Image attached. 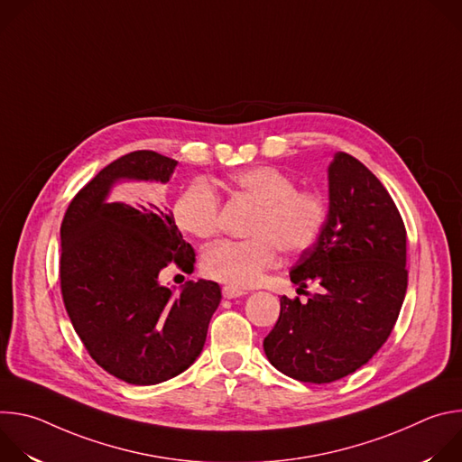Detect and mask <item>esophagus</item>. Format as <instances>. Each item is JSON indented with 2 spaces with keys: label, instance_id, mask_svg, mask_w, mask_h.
Listing matches in <instances>:
<instances>
[{
  "label": "esophagus",
  "instance_id": "obj_1",
  "mask_svg": "<svg viewBox=\"0 0 462 462\" xmlns=\"http://www.w3.org/2000/svg\"><path fill=\"white\" fill-rule=\"evenodd\" d=\"M245 294H246V292L241 291V289H236V287H223V296H225L226 300L241 298V296H245Z\"/></svg>",
  "mask_w": 462,
  "mask_h": 462
}]
</instances>
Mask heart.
Here are the masks:
<instances>
[{"label":"heart","mask_w":462,"mask_h":462,"mask_svg":"<svg viewBox=\"0 0 462 462\" xmlns=\"http://www.w3.org/2000/svg\"><path fill=\"white\" fill-rule=\"evenodd\" d=\"M228 186L257 205L248 241H219L203 254V273L232 287H254L287 254L309 250L319 237L328 207L316 189H296L291 175L274 166H248L232 171ZM177 226L199 239L219 228V197L205 179L191 180L173 207Z\"/></svg>","instance_id":"b5f03b06"}]
</instances>
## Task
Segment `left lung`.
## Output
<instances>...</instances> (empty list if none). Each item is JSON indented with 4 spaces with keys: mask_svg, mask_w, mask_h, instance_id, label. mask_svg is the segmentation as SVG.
Returning a JSON list of instances; mask_svg holds the SVG:
<instances>
[{
    "mask_svg": "<svg viewBox=\"0 0 462 462\" xmlns=\"http://www.w3.org/2000/svg\"><path fill=\"white\" fill-rule=\"evenodd\" d=\"M328 216L301 252L291 282L321 287L307 303L280 298V318L263 349L300 382L328 383L369 362L391 335L406 289V228L383 184L353 155L327 168Z\"/></svg>",
    "mask_w": 462,
    "mask_h": 462,
    "instance_id": "left-lung-1",
    "label": "left lung"
}]
</instances>
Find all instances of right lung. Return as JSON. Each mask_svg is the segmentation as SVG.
<instances>
[{
  "label": "right lung",
  "mask_w": 462,
  "mask_h": 462,
  "mask_svg": "<svg viewBox=\"0 0 462 462\" xmlns=\"http://www.w3.org/2000/svg\"><path fill=\"white\" fill-rule=\"evenodd\" d=\"M177 164L150 150L113 161L77 193L60 228L61 296L75 331L100 367L135 385L186 371L221 301L216 282H186L179 294L161 283L171 261L184 273L195 263L173 214L109 199L122 180L170 182Z\"/></svg>",
  "instance_id": "obj_1"
}]
</instances>
